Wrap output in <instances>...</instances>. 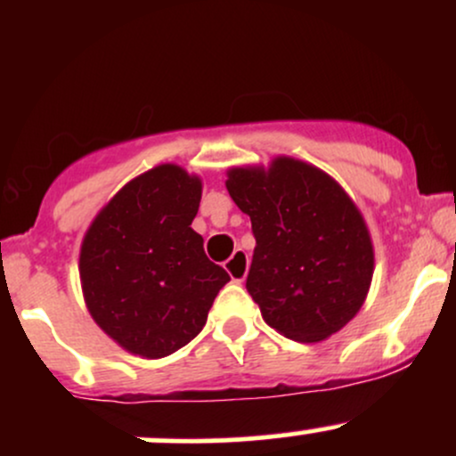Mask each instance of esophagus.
<instances>
[{
  "label": "esophagus",
  "instance_id": "34e87169",
  "mask_svg": "<svg viewBox=\"0 0 456 456\" xmlns=\"http://www.w3.org/2000/svg\"><path fill=\"white\" fill-rule=\"evenodd\" d=\"M248 265H250L248 255H246L242 248L235 250L232 257L224 261V270L229 272V276H232L235 282H242L246 279V274H248Z\"/></svg>",
  "mask_w": 456,
  "mask_h": 456
}]
</instances>
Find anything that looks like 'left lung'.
<instances>
[{
    "label": "left lung",
    "instance_id": "obj_1",
    "mask_svg": "<svg viewBox=\"0 0 456 456\" xmlns=\"http://www.w3.org/2000/svg\"><path fill=\"white\" fill-rule=\"evenodd\" d=\"M227 191L250 216L255 253L246 289L265 323L317 343L355 317L373 279V242L337 180L279 156L268 169L233 167Z\"/></svg>",
    "mask_w": 456,
    "mask_h": 456
}]
</instances>
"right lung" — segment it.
Listing matches in <instances>:
<instances>
[{
  "instance_id": "right-lung-1",
  "label": "right lung",
  "mask_w": 456,
  "mask_h": 456,
  "mask_svg": "<svg viewBox=\"0 0 456 456\" xmlns=\"http://www.w3.org/2000/svg\"><path fill=\"white\" fill-rule=\"evenodd\" d=\"M201 180L159 165L130 180L87 229L78 255L83 297L119 347L165 358L206 326L229 274L191 227Z\"/></svg>"
}]
</instances>
